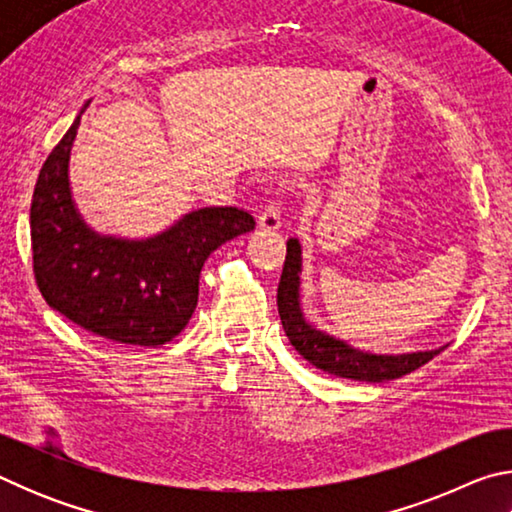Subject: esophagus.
I'll return each mask as SVG.
<instances>
[{
	"label": "esophagus",
	"instance_id": "esophagus-1",
	"mask_svg": "<svg viewBox=\"0 0 512 512\" xmlns=\"http://www.w3.org/2000/svg\"><path fill=\"white\" fill-rule=\"evenodd\" d=\"M257 223H259V228L262 230H277L282 225V205H280V201H277V198H271V201H268L264 207H262V212H259V216H257Z\"/></svg>",
	"mask_w": 512,
	"mask_h": 512
}]
</instances>
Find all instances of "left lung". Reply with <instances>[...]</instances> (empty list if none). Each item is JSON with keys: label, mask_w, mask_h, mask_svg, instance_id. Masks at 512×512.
<instances>
[{"label": "left lung", "mask_w": 512, "mask_h": 512, "mask_svg": "<svg viewBox=\"0 0 512 512\" xmlns=\"http://www.w3.org/2000/svg\"><path fill=\"white\" fill-rule=\"evenodd\" d=\"M298 284H300V244L298 239L287 241V257H284L280 284H277V311L289 336L293 348L305 357L311 366L329 372V375L354 379V381H388L397 379L409 372L418 370L424 363L431 361L445 348L411 352V354H368L352 350L343 341H336L318 329L311 327L302 318L298 302Z\"/></svg>", "instance_id": "obj_1"}]
</instances>
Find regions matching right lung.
I'll list each match as a JSON object with an SVG mask.
<instances>
[{
	"instance_id": "right-lung-1",
	"label": "right lung",
	"mask_w": 512,
	"mask_h": 512,
	"mask_svg": "<svg viewBox=\"0 0 512 512\" xmlns=\"http://www.w3.org/2000/svg\"><path fill=\"white\" fill-rule=\"evenodd\" d=\"M81 117L40 169L31 198L36 284L51 309L124 345H164L183 332L198 302L201 271L216 248L255 230L237 207H203L146 241L99 237L81 221L67 180Z\"/></svg>"
}]
</instances>
